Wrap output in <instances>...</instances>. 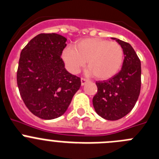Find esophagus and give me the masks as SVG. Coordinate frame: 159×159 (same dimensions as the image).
<instances>
[{"instance_id":"34e87169","label":"esophagus","mask_w":159,"mask_h":159,"mask_svg":"<svg viewBox=\"0 0 159 159\" xmlns=\"http://www.w3.org/2000/svg\"><path fill=\"white\" fill-rule=\"evenodd\" d=\"M88 81V80L86 79V78H81V85H84L85 84V83Z\"/></svg>"}]
</instances>
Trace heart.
<instances>
[{"instance_id":"b5f03b06","label":"heart","mask_w":159,"mask_h":159,"mask_svg":"<svg viewBox=\"0 0 159 159\" xmlns=\"http://www.w3.org/2000/svg\"><path fill=\"white\" fill-rule=\"evenodd\" d=\"M62 58L70 72L76 74L87 65V73L96 78L106 80L119 72L124 61V50L116 42L100 38L83 39L76 42L74 48H66Z\"/></svg>"}]
</instances>
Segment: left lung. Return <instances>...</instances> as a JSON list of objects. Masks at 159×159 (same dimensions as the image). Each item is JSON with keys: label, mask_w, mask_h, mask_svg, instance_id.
<instances>
[{"label": "left lung", "mask_w": 159, "mask_h": 159, "mask_svg": "<svg viewBox=\"0 0 159 159\" xmlns=\"http://www.w3.org/2000/svg\"><path fill=\"white\" fill-rule=\"evenodd\" d=\"M116 39L124 50L122 69L106 81L96 82L97 92L93 98L94 109L108 120H117L131 111L141 88V62L128 43Z\"/></svg>", "instance_id": "8db88e82"}]
</instances>
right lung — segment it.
Masks as SVG:
<instances>
[{"label": "right lung", "mask_w": 159, "mask_h": 159, "mask_svg": "<svg viewBox=\"0 0 159 159\" xmlns=\"http://www.w3.org/2000/svg\"><path fill=\"white\" fill-rule=\"evenodd\" d=\"M66 39L55 33L39 34L21 51L16 80L23 101L43 120L65 113L81 78L70 74L61 58Z\"/></svg>", "instance_id": "1"}]
</instances>
